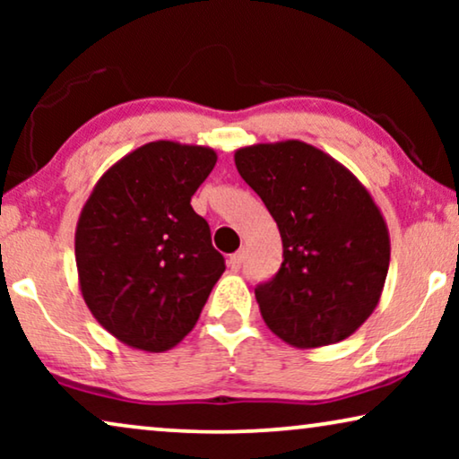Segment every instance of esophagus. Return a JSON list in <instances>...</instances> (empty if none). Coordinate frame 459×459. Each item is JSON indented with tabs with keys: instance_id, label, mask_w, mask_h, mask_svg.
I'll use <instances>...</instances> for the list:
<instances>
[{
	"instance_id": "1",
	"label": "esophagus",
	"mask_w": 459,
	"mask_h": 459,
	"mask_svg": "<svg viewBox=\"0 0 459 459\" xmlns=\"http://www.w3.org/2000/svg\"><path fill=\"white\" fill-rule=\"evenodd\" d=\"M242 263H244V250H238V253L230 255V259H228V265L231 267V272H238V269L242 267Z\"/></svg>"
}]
</instances>
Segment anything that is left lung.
Instances as JSON below:
<instances>
[{"instance_id":"left-lung-1","label":"left lung","mask_w":459,"mask_h":459,"mask_svg":"<svg viewBox=\"0 0 459 459\" xmlns=\"http://www.w3.org/2000/svg\"><path fill=\"white\" fill-rule=\"evenodd\" d=\"M234 160L284 247L275 278L255 288L267 328L297 349L344 341L372 316L391 263V238L372 194L300 140L238 148Z\"/></svg>"}]
</instances>
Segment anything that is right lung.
Returning <instances> with one entry per match:
<instances>
[{
    "mask_svg": "<svg viewBox=\"0 0 459 459\" xmlns=\"http://www.w3.org/2000/svg\"><path fill=\"white\" fill-rule=\"evenodd\" d=\"M209 146L159 140L117 160L87 198L74 231L79 288L117 341L162 353L196 325L225 261L190 200L209 178Z\"/></svg>",
    "mask_w": 459,
    "mask_h": 459,
    "instance_id": "1",
    "label": "right lung"
}]
</instances>
